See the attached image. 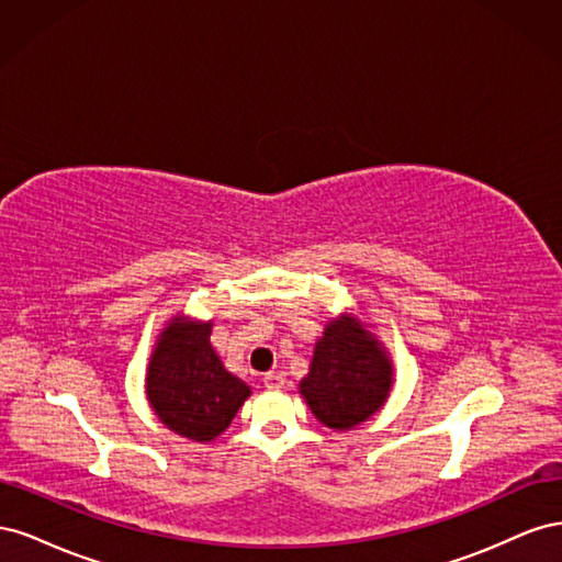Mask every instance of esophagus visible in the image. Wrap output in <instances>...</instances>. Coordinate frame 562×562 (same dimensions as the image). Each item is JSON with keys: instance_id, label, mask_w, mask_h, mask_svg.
I'll return each mask as SVG.
<instances>
[{"instance_id": "obj_1", "label": "esophagus", "mask_w": 562, "mask_h": 562, "mask_svg": "<svg viewBox=\"0 0 562 562\" xmlns=\"http://www.w3.org/2000/svg\"><path fill=\"white\" fill-rule=\"evenodd\" d=\"M262 382L267 389H281L285 384V378H283V372H267Z\"/></svg>"}]
</instances>
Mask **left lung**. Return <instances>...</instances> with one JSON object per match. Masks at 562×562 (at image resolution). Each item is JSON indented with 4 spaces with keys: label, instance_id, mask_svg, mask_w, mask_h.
Here are the masks:
<instances>
[{
    "label": "left lung",
    "instance_id": "left-lung-1",
    "mask_svg": "<svg viewBox=\"0 0 562 562\" xmlns=\"http://www.w3.org/2000/svg\"><path fill=\"white\" fill-rule=\"evenodd\" d=\"M391 386L394 361L389 349L361 314L345 312L326 323L297 389L323 427L349 431L382 411Z\"/></svg>",
    "mask_w": 562,
    "mask_h": 562
}]
</instances>
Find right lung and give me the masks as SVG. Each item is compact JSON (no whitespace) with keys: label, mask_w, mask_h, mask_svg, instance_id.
Returning <instances> with one entry per match:
<instances>
[{"label":"right lung","mask_w":562,"mask_h":562,"mask_svg":"<svg viewBox=\"0 0 562 562\" xmlns=\"http://www.w3.org/2000/svg\"><path fill=\"white\" fill-rule=\"evenodd\" d=\"M213 321L182 312L164 323L145 372L149 407L166 429L211 443L250 396V386L223 366L211 345Z\"/></svg>","instance_id":"add662e5"}]
</instances>
